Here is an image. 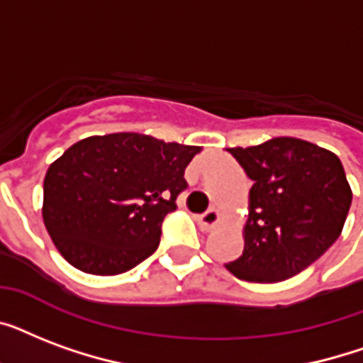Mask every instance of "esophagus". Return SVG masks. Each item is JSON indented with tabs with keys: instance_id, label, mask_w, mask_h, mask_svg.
I'll list each match as a JSON object with an SVG mask.
<instances>
[{
	"instance_id": "esophagus-1",
	"label": "esophagus",
	"mask_w": 363,
	"mask_h": 363,
	"mask_svg": "<svg viewBox=\"0 0 363 363\" xmlns=\"http://www.w3.org/2000/svg\"><path fill=\"white\" fill-rule=\"evenodd\" d=\"M216 222H218V211L216 209H209L205 211V213H201V215L198 216V224L201 230H211L213 226H216Z\"/></svg>"
}]
</instances>
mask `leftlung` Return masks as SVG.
I'll return each mask as SVG.
<instances>
[{"label": "left lung", "mask_w": 363, "mask_h": 363, "mask_svg": "<svg viewBox=\"0 0 363 363\" xmlns=\"http://www.w3.org/2000/svg\"><path fill=\"white\" fill-rule=\"evenodd\" d=\"M228 152L254 184L245 250L226 267L248 282L298 275L337 241L349 215L352 192L341 160L294 137Z\"/></svg>", "instance_id": "left-lung-1"}]
</instances>
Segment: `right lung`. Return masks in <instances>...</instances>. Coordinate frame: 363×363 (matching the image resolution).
Masks as SVG:
<instances>
[{
	"instance_id": "add662e5",
	"label": "right lung",
	"mask_w": 363,
	"mask_h": 363,
	"mask_svg": "<svg viewBox=\"0 0 363 363\" xmlns=\"http://www.w3.org/2000/svg\"><path fill=\"white\" fill-rule=\"evenodd\" d=\"M199 147L143 133L86 137L47 171L43 220L73 267L118 275L160 245L162 222L188 188L184 169Z\"/></svg>"
}]
</instances>
